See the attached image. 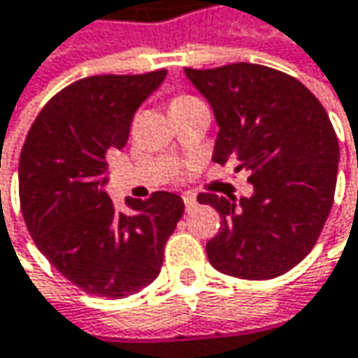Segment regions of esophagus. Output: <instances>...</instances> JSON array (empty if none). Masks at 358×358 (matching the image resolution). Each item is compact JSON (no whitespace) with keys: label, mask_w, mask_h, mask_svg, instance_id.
<instances>
[{"label":"esophagus","mask_w":358,"mask_h":358,"mask_svg":"<svg viewBox=\"0 0 358 358\" xmlns=\"http://www.w3.org/2000/svg\"><path fill=\"white\" fill-rule=\"evenodd\" d=\"M182 199H184V207H186V211H192V209L199 205V203H196V196H194L192 192H186Z\"/></svg>","instance_id":"esophagus-1"}]
</instances>
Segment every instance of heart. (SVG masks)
I'll list each match as a JSON object with an SVG mask.
<instances>
[{"mask_svg":"<svg viewBox=\"0 0 358 358\" xmlns=\"http://www.w3.org/2000/svg\"><path fill=\"white\" fill-rule=\"evenodd\" d=\"M182 98H188V96H180V98H176V100H182Z\"/></svg>","mask_w":358,"mask_h":358,"instance_id":"1","label":"heart"}]
</instances>
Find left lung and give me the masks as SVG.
Segmentation results:
<instances>
[{"instance_id": "1", "label": "left lung", "mask_w": 358, "mask_h": 358, "mask_svg": "<svg viewBox=\"0 0 358 358\" xmlns=\"http://www.w3.org/2000/svg\"><path fill=\"white\" fill-rule=\"evenodd\" d=\"M219 124L213 162L250 174V199L201 192L221 217L207 256L219 273L266 280L297 266L330 215L338 139L328 113L299 80L254 63L184 69Z\"/></svg>"}]
</instances>
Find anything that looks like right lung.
<instances>
[{
  "label": "right lung",
  "instance_id": "1",
  "mask_svg": "<svg viewBox=\"0 0 358 358\" xmlns=\"http://www.w3.org/2000/svg\"><path fill=\"white\" fill-rule=\"evenodd\" d=\"M94 76L67 85L36 116L20 153V207L36 248L85 293L122 299L153 282L184 203L174 192L127 199L114 211L106 151L122 149L137 108L166 80Z\"/></svg>",
  "mask_w": 358,
  "mask_h": 358
}]
</instances>
